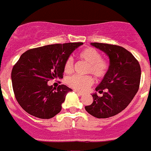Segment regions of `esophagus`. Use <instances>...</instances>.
<instances>
[{
    "label": "esophagus",
    "instance_id": "1",
    "mask_svg": "<svg viewBox=\"0 0 151 151\" xmlns=\"http://www.w3.org/2000/svg\"><path fill=\"white\" fill-rule=\"evenodd\" d=\"M74 91L76 92V93L77 94H78V95H79V96H82V95H83V93H82V92L78 91H77V90H74Z\"/></svg>",
    "mask_w": 151,
    "mask_h": 151
}]
</instances>
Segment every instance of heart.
Returning <instances> with one entry per match:
<instances>
[{"instance_id":"1","label":"heart","mask_w":151,"mask_h":151,"mask_svg":"<svg viewBox=\"0 0 151 151\" xmlns=\"http://www.w3.org/2000/svg\"><path fill=\"white\" fill-rule=\"evenodd\" d=\"M78 57L88 63L86 73H91L95 78H103L109 69V63L106 60L101 58L98 50L94 47H86L78 54ZM73 69V61L69 57L64 63V72L71 73ZM66 82L69 87L78 91H85L93 84L94 80L91 76H72L66 78Z\"/></svg>"}]
</instances>
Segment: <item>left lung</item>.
<instances>
[{"label": "left lung", "mask_w": 151, "mask_h": 151, "mask_svg": "<svg viewBox=\"0 0 151 151\" xmlns=\"http://www.w3.org/2000/svg\"><path fill=\"white\" fill-rule=\"evenodd\" d=\"M91 45L109 57L110 66L106 75L95 88L103 95L92 94L93 103L85 108L93 116L109 118L125 110L138 92L141 66L134 56L122 47L97 42Z\"/></svg>", "instance_id": "obj_1"}]
</instances>
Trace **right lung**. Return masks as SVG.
<instances>
[{"instance_id":"add662e5","label":"right lung","mask_w":151,"mask_h":151,"mask_svg":"<svg viewBox=\"0 0 151 151\" xmlns=\"http://www.w3.org/2000/svg\"><path fill=\"white\" fill-rule=\"evenodd\" d=\"M82 42L55 44L30 49L21 55L11 73L13 89L21 107L40 119H50L60 112L72 89L64 85L57 88L47 82L62 78L64 63Z\"/></svg>"}]
</instances>
